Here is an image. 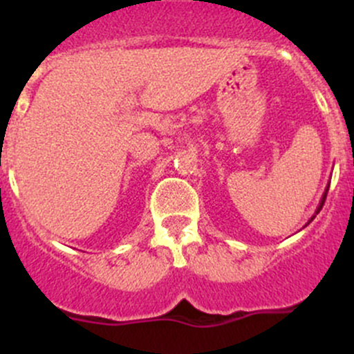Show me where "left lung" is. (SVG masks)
Segmentation results:
<instances>
[{
	"label": "left lung",
	"instance_id": "obj_1",
	"mask_svg": "<svg viewBox=\"0 0 354 354\" xmlns=\"http://www.w3.org/2000/svg\"><path fill=\"white\" fill-rule=\"evenodd\" d=\"M327 192H328V185H327V188H325L324 195H322V201H320V204H318L317 211H315V214H313V216H311V219H310V221H308V223H306V225H310V223H311V221H313V219H315V216H317V214H318V212H320V211H322V207H324V204H325V198H327Z\"/></svg>",
	"mask_w": 354,
	"mask_h": 354
}]
</instances>
